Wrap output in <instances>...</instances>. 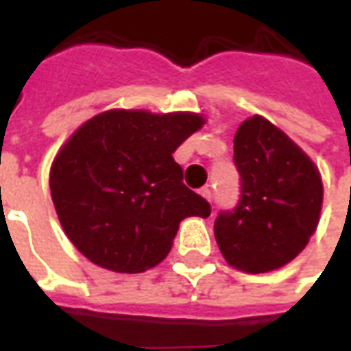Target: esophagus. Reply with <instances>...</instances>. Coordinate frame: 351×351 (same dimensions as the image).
I'll use <instances>...</instances> for the list:
<instances>
[{
  "mask_svg": "<svg viewBox=\"0 0 351 351\" xmlns=\"http://www.w3.org/2000/svg\"><path fill=\"white\" fill-rule=\"evenodd\" d=\"M199 193H201V195H203V197H205L206 201L210 203V199H213V191H210V188H201V191H199Z\"/></svg>",
  "mask_w": 351,
  "mask_h": 351,
  "instance_id": "obj_1",
  "label": "esophagus"
}]
</instances>
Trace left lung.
<instances>
[{
    "label": "left lung",
    "instance_id": "left-lung-1",
    "mask_svg": "<svg viewBox=\"0 0 351 351\" xmlns=\"http://www.w3.org/2000/svg\"><path fill=\"white\" fill-rule=\"evenodd\" d=\"M241 201L214 221L221 256L239 271L269 272L295 259L314 235L324 203L319 171L306 154L263 116L235 133Z\"/></svg>",
    "mask_w": 351,
    "mask_h": 351
}]
</instances>
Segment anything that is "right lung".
<instances>
[{
	"instance_id": "obj_1",
	"label": "right lung",
	"mask_w": 351,
	"mask_h": 351,
	"mask_svg": "<svg viewBox=\"0 0 351 351\" xmlns=\"http://www.w3.org/2000/svg\"><path fill=\"white\" fill-rule=\"evenodd\" d=\"M203 123L195 112L112 108L67 138L50 167V195L82 256L108 271L143 272L171 252L184 218L210 216L173 158Z\"/></svg>"
}]
</instances>
